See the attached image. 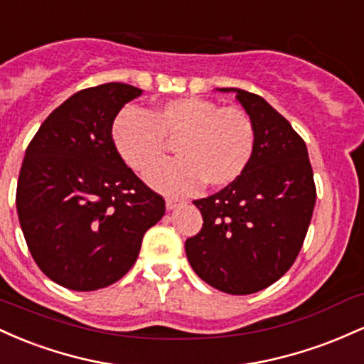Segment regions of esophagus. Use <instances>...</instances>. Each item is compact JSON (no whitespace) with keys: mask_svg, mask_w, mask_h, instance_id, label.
I'll list each match as a JSON object with an SVG mask.
<instances>
[{"mask_svg":"<svg viewBox=\"0 0 364 364\" xmlns=\"http://www.w3.org/2000/svg\"><path fill=\"white\" fill-rule=\"evenodd\" d=\"M183 201L178 198H166V210H175L177 206H181Z\"/></svg>","mask_w":364,"mask_h":364,"instance_id":"esophagus-1","label":"esophagus"}]
</instances>
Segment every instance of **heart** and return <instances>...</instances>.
<instances>
[{
    "mask_svg": "<svg viewBox=\"0 0 364 364\" xmlns=\"http://www.w3.org/2000/svg\"><path fill=\"white\" fill-rule=\"evenodd\" d=\"M115 148L136 171H146L165 158L173 142L177 160L146 175L166 193H189L201 183L220 189L246 171L256 148V129L239 106H220L203 97H181L153 112L125 106L112 127Z\"/></svg>",
    "mask_w": 364,
    "mask_h": 364,
    "instance_id": "b5f03b06",
    "label": "heart"
}]
</instances>
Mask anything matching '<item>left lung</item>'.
<instances>
[{
	"label": "left lung",
	"instance_id": "left-lung-1",
	"mask_svg": "<svg viewBox=\"0 0 364 364\" xmlns=\"http://www.w3.org/2000/svg\"><path fill=\"white\" fill-rule=\"evenodd\" d=\"M237 101L256 129L249 166L220 193L196 199L203 227L186 240L193 270L218 291L246 296L267 289L292 267L316 203L303 137L263 97L242 89Z\"/></svg>",
	"mask_w": 364,
	"mask_h": 364
}]
</instances>
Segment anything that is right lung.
<instances>
[{
	"label": "right lung",
	"instance_id": "right-lung-1",
	"mask_svg": "<svg viewBox=\"0 0 364 364\" xmlns=\"http://www.w3.org/2000/svg\"><path fill=\"white\" fill-rule=\"evenodd\" d=\"M141 89L108 82L60 105L28 142L17 183L20 227L41 272L70 291L115 284L136 263L146 230L165 215L118 154L113 120Z\"/></svg>",
	"mask_w": 364,
	"mask_h": 364
}]
</instances>
